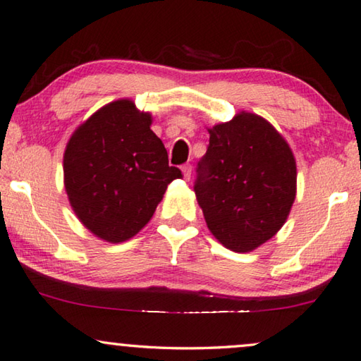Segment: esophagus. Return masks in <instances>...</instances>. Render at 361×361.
Wrapping results in <instances>:
<instances>
[{"mask_svg":"<svg viewBox=\"0 0 361 361\" xmlns=\"http://www.w3.org/2000/svg\"><path fill=\"white\" fill-rule=\"evenodd\" d=\"M180 169H182V174H184V179L190 180V177H192V166H190V164H184V166H182Z\"/></svg>","mask_w":361,"mask_h":361,"instance_id":"1","label":"esophagus"}]
</instances>
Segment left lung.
Instances as JSON below:
<instances>
[{"label": "left lung", "instance_id": "8db88e82", "mask_svg": "<svg viewBox=\"0 0 361 361\" xmlns=\"http://www.w3.org/2000/svg\"><path fill=\"white\" fill-rule=\"evenodd\" d=\"M195 195L206 226L230 251L250 252L285 226L296 200L298 169L285 137L251 111L208 128Z\"/></svg>", "mask_w": 361, "mask_h": 361}]
</instances>
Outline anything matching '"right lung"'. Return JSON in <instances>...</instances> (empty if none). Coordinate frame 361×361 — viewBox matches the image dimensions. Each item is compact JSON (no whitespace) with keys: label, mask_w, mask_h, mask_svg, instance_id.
<instances>
[{"label":"right lung","mask_w":361,"mask_h":361,"mask_svg":"<svg viewBox=\"0 0 361 361\" xmlns=\"http://www.w3.org/2000/svg\"><path fill=\"white\" fill-rule=\"evenodd\" d=\"M131 99L104 105L75 129L63 153V185L76 217L109 243L133 238L152 219L180 169Z\"/></svg>","instance_id":"right-lung-1"}]
</instances>
